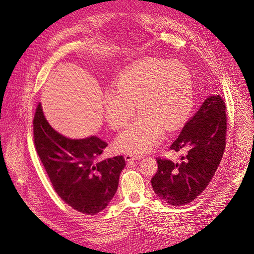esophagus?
Masks as SVG:
<instances>
[{"mask_svg":"<svg viewBox=\"0 0 254 254\" xmlns=\"http://www.w3.org/2000/svg\"><path fill=\"white\" fill-rule=\"evenodd\" d=\"M125 159L127 161V162H132L136 159H140V157L138 156H135V155H130V154H126L125 155Z\"/></svg>","mask_w":254,"mask_h":254,"instance_id":"1","label":"esophagus"}]
</instances>
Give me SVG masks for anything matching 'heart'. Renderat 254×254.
I'll return each mask as SVG.
<instances>
[{"label": "heart", "mask_w": 254, "mask_h": 254, "mask_svg": "<svg viewBox=\"0 0 254 254\" xmlns=\"http://www.w3.org/2000/svg\"><path fill=\"white\" fill-rule=\"evenodd\" d=\"M192 104V80L183 64L161 59H144L122 71L115 92L104 95L108 124L114 129L127 126L141 116L116 139L115 149L141 155L156 146L166 132H173L189 116Z\"/></svg>", "instance_id": "heart-1"}]
</instances>
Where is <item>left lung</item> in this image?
Listing matches in <instances>:
<instances>
[{
  "label": "left lung",
  "mask_w": 254,
  "mask_h": 254,
  "mask_svg": "<svg viewBox=\"0 0 254 254\" xmlns=\"http://www.w3.org/2000/svg\"><path fill=\"white\" fill-rule=\"evenodd\" d=\"M226 108L219 95L208 97L170 146L179 154L178 161L157 157L151 184L160 199L183 206L208 187L226 148Z\"/></svg>",
  "instance_id": "left-lung-1"
}]
</instances>
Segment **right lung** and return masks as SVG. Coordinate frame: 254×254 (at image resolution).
Listing matches in <instances>:
<instances>
[{"label": "right lung", "mask_w": 254, "mask_h": 254, "mask_svg": "<svg viewBox=\"0 0 254 254\" xmlns=\"http://www.w3.org/2000/svg\"><path fill=\"white\" fill-rule=\"evenodd\" d=\"M32 125L38 156L61 199L87 215L105 209L117 191L126 166L124 156L99 160L108 143L96 136L70 139L61 135L48 124L41 103Z\"/></svg>", "instance_id": "1"}]
</instances>
